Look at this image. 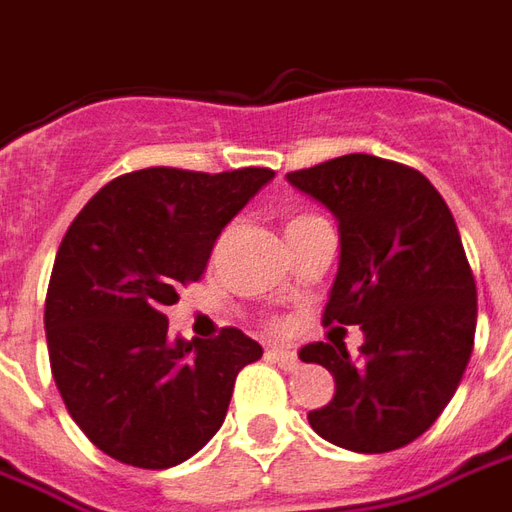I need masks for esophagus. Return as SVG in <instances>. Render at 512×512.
I'll return each mask as SVG.
<instances>
[{
  "label": "esophagus",
  "mask_w": 512,
  "mask_h": 512,
  "mask_svg": "<svg viewBox=\"0 0 512 512\" xmlns=\"http://www.w3.org/2000/svg\"><path fill=\"white\" fill-rule=\"evenodd\" d=\"M266 356L274 365L282 367V370H296V367H299V356L293 354V351H288V348H271Z\"/></svg>",
  "instance_id": "esophagus-1"
}]
</instances>
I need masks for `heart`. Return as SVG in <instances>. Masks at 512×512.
Returning a JSON list of instances; mask_svg holds the SVG:
<instances>
[{
  "instance_id": "heart-1",
  "label": "heart",
  "mask_w": 512,
  "mask_h": 512,
  "mask_svg": "<svg viewBox=\"0 0 512 512\" xmlns=\"http://www.w3.org/2000/svg\"><path fill=\"white\" fill-rule=\"evenodd\" d=\"M307 219H315V216H293L288 222V227H293V224H301V222H307Z\"/></svg>"
}]
</instances>
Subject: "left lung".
Segmentation results:
<instances>
[{
  "mask_svg": "<svg viewBox=\"0 0 512 512\" xmlns=\"http://www.w3.org/2000/svg\"><path fill=\"white\" fill-rule=\"evenodd\" d=\"M288 183L340 224L323 326L365 332L356 359L345 343L301 348V362L334 376V397L307 419L345 450L406 447L450 403L474 348L477 288L455 219L422 172L367 153L288 172Z\"/></svg>",
  "mask_w": 512,
  "mask_h": 512,
  "instance_id": "obj_1",
  "label": "left lung"
}]
</instances>
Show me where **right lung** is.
<instances>
[{
	"label": "right lung",
	"mask_w": 512,
	"mask_h": 512,
	"mask_svg": "<svg viewBox=\"0 0 512 512\" xmlns=\"http://www.w3.org/2000/svg\"><path fill=\"white\" fill-rule=\"evenodd\" d=\"M274 169L120 175L73 219L46 293L51 376L73 422L128 466L169 469L222 428L238 370L263 356L241 329L169 337L164 307L205 274L224 224Z\"/></svg>",
	"instance_id": "right-lung-1"
}]
</instances>
